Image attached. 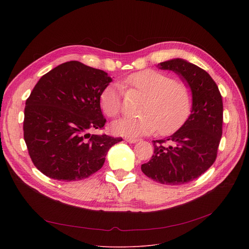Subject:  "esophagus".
Returning <instances> with one entry per match:
<instances>
[{"mask_svg": "<svg viewBox=\"0 0 249 249\" xmlns=\"http://www.w3.org/2000/svg\"><path fill=\"white\" fill-rule=\"evenodd\" d=\"M125 140H126L127 142H129V143H136V142L138 141V139H136V138H131V137H127V138H125Z\"/></svg>", "mask_w": 249, "mask_h": 249, "instance_id": "1", "label": "esophagus"}]
</instances>
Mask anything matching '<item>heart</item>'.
I'll list each match as a JSON object with an SVG mask.
<instances>
[{
  "mask_svg": "<svg viewBox=\"0 0 249 249\" xmlns=\"http://www.w3.org/2000/svg\"><path fill=\"white\" fill-rule=\"evenodd\" d=\"M123 86L144 97L139 108L141 116L126 117L112 124L115 134L137 137L153 133L156 129L161 135L178 130L192 110L193 96L190 88L176 82L171 75L152 71H142L130 74ZM123 89L119 85H109L100 96L101 108L108 117H116L122 110Z\"/></svg>",
  "mask_w": 249,
  "mask_h": 249,
  "instance_id": "b5f03b06",
  "label": "heart"
}]
</instances>
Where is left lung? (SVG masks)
<instances>
[{"mask_svg": "<svg viewBox=\"0 0 249 249\" xmlns=\"http://www.w3.org/2000/svg\"><path fill=\"white\" fill-rule=\"evenodd\" d=\"M177 73L193 96L191 114L173 135L153 141L154 154L142 173L162 185H184L203 175L217 156L223 124V102L207 71L182 58L158 64Z\"/></svg>", "mask_w": 249, "mask_h": 249, "instance_id": "8db88e82", "label": "left lung"}]
</instances>
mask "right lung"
<instances>
[{
  "instance_id": "obj_1",
  "label": "right lung",
  "mask_w": 249,
  "mask_h": 249,
  "mask_svg": "<svg viewBox=\"0 0 249 249\" xmlns=\"http://www.w3.org/2000/svg\"><path fill=\"white\" fill-rule=\"evenodd\" d=\"M112 77L71 60L41 76L26 101L24 139L34 165L43 175L71 181L89 178L103 166L121 137L89 131L106 123L100 105Z\"/></svg>"
}]
</instances>
